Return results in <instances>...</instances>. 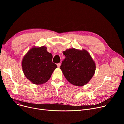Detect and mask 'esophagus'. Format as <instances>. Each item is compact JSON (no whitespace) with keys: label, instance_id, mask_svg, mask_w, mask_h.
I'll use <instances>...</instances> for the list:
<instances>
[{"label":"esophagus","instance_id":"34e87169","mask_svg":"<svg viewBox=\"0 0 124 124\" xmlns=\"http://www.w3.org/2000/svg\"><path fill=\"white\" fill-rule=\"evenodd\" d=\"M57 67H60V66H61V63H58V64H57Z\"/></svg>","mask_w":124,"mask_h":124}]
</instances>
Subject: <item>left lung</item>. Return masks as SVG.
<instances>
[{
    "label": "left lung",
    "instance_id": "1",
    "mask_svg": "<svg viewBox=\"0 0 124 124\" xmlns=\"http://www.w3.org/2000/svg\"><path fill=\"white\" fill-rule=\"evenodd\" d=\"M63 53L65 59L62 61L60 69L68 81L77 86L88 83L95 73L96 67L88 51L71 48Z\"/></svg>",
    "mask_w": 124,
    "mask_h": 124
}]
</instances>
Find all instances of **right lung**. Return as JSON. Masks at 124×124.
Returning <instances> with one entry per match:
<instances>
[{
  "mask_svg": "<svg viewBox=\"0 0 124 124\" xmlns=\"http://www.w3.org/2000/svg\"><path fill=\"white\" fill-rule=\"evenodd\" d=\"M52 54L44 46L31 48L22 60V69L25 76L36 85L48 81L57 67L56 64L52 62Z\"/></svg>",
  "mask_w": 124,
  "mask_h": 124,
  "instance_id": "obj_1",
  "label": "right lung"
}]
</instances>
